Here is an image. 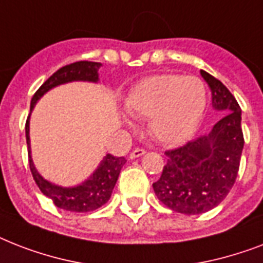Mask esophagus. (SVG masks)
<instances>
[{"label": "esophagus", "instance_id": "obj_1", "mask_svg": "<svg viewBox=\"0 0 263 263\" xmlns=\"http://www.w3.org/2000/svg\"><path fill=\"white\" fill-rule=\"evenodd\" d=\"M144 153H146V150H144V148L138 147V148H135V150H132V153L129 154V158H132V160H134V158H138V157L143 156Z\"/></svg>", "mask_w": 263, "mask_h": 263}]
</instances>
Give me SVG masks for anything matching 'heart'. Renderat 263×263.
<instances>
[{
    "label": "heart",
    "instance_id": "1",
    "mask_svg": "<svg viewBox=\"0 0 263 263\" xmlns=\"http://www.w3.org/2000/svg\"><path fill=\"white\" fill-rule=\"evenodd\" d=\"M124 106L132 117L148 119V131L154 139L179 144L190 139L200 124L206 88L195 76H150L131 88Z\"/></svg>",
    "mask_w": 263,
    "mask_h": 263
}]
</instances>
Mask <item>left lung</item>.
I'll return each instance as SVG.
<instances>
[{"mask_svg":"<svg viewBox=\"0 0 263 263\" xmlns=\"http://www.w3.org/2000/svg\"><path fill=\"white\" fill-rule=\"evenodd\" d=\"M212 90L213 107L222 116L209 135L198 136L180 147L166 150V165L153 184L157 198L181 214H202L227 198L240 166L245 138L241 109L220 80L200 71Z\"/></svg>","mask_w":263,"mask_h":263,"instance_id":"1","label":"left lung"}]
</instances>
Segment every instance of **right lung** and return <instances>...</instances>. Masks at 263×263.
Wrapping results in <instances>:
<instances>
[{
  "mask_svg": "<svg viewBox=\"0 0 263 263\" xmlns=\"http://www.w3.org/2000/svg\"><path fill=\"white\" fill-rule=\"evenodd\" d=\"M101 63H92V61H78L69 65L60 68L54 72L41 87L36 90L32 99H31V107L35 106V103L45 92L50 88L59 86V84L73 82V80H86V82H97L98 80V69ZM30 116L26 123V138L27 146H28V164H30L31 173L34 177L35 183L42 191L43 195L50 198L57 208L75 213H87L92 212L95 209L101 208L109 200L111 191L116 185V181L119 179L120 171L123 165L127 162L124 157H115L107 154L99 164L98 169L92 173L90 179L86 180L83 184L78 187L63 188L54 184L49 183L39 175L35 169L32 160H31L30 152Z\"/></svg>",
  "mask_w": 263,
  "mask_h": 263,
  "instance_id": "right-lung-1",
  "label": "right lung"
}]
</instances>
